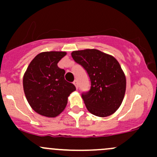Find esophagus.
Returning a JSON list of instances; mask_svg holds the SVG:
<instances>
[{
	"label": "esophagus",
	"mask_w": 157,
	"mask_h": 157,
	"mask_svg": "<svg viewBox=\"0 0 157 157\" xmlns=\"http://www.w3.org/2000/svg\"><path fill=\"white\" fill-rule=\"evenodd\" d=\"M73 83H74V84L75 85V87L77 88V87H78V83H77V80H74V81L73 82Z\"/></svg>",
	"instance_id": "obj_1"
}]
</instances>
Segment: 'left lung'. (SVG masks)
Wrapping results in <instances>:
<instances>
[{
	"label": "left lung",
	"instance_id": "left-lung-1",
	"mask_svg": "<svg viewBox=\"0 0 157 157\" xmlns=\"http://www.w3.org/2000/svg\"><path fill=\"white\" fill-rule=\"evenodd\" d=\"M71 56L90 78V90L81 94L87 110L99 117L112 115L121 105L126 88L125 76L116 59L98 49L74 51Z\"/></svg>",
	"mask_w": 157,
	"mask_h": 157
}]
</instances>
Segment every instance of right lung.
Listing matches in <instances>:
<instances>
[{"label":"right lung","instance_id":"obj_1","mask_svg":"<svg viewBox=\"0 0 157 157\" xmlns=\"http://www.w3.org/2000/svg\"><path fill=\"white\" fill-rule=\"evenodd\" d=\"M65 52L38 54L28 67L23 77L26 99L35 112L45 117L59 115L66 108L69 95L76 90L64 78L65 70L57 63Z\"/></svg>","mask_w":157,"mask_h":157}]
</instances>
